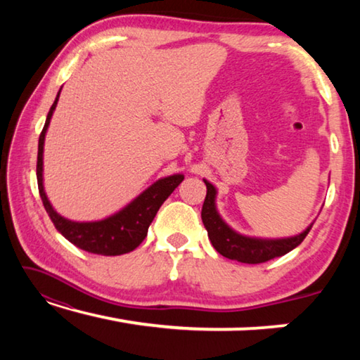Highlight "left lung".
Masks as SVG:
<instances>
[{"mask_svg": "<svg viewBox=\"0 0 360 360\" xmlns=\"http://www.w3.org/2000/svg\"><path fill=\"white\" fill-rule=\"evenodd\" d=\"M203 181L206 184V198L202 208L203 225L208 231L211 245L219 254L230 260L241 262V264H262V262L281 257L300 245L313 227L314 221L302 233L288 236V238H259V236L238 233L219 214L216 205L217 188L210 181Z\"/></svg>", "mask_w": 360, "mask_h": 360, "instance_id": "1", "label": "left lung"}]
</instances>
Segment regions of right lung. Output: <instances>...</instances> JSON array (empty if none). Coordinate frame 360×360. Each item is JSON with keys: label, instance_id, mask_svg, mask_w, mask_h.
<instances>
[{"label": "right lung", "instance_id": "right-lung-1", "mask_svg": "<svg viewBox=\"0 0 360 360\" xmlns=\"http://www.w3.org/2000/svg\"><path fill=\"white\" fill-rule=\"evenodd\" d=\"M60 92H62V89L58 90L56 101H53L51 111L47 114L38 144L36 176H38V187L42 205H44L47 214L53 225H56V229L79 249L100 255H120L130 252L141 245V241L148 235V229L150 222L154 221L158 208L173 193L174 188L181 184L182 179H184V174L176 173L160 178L139 193L138 197L133 198L130 203H127L124 208L105 219L81 222L63 217L49 202L47 193L44 191V141L53 111L57 108Z\"/></svg>", "mask_w": 360, "mask_h": 360}]
</instances>
